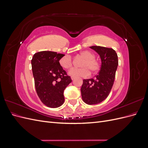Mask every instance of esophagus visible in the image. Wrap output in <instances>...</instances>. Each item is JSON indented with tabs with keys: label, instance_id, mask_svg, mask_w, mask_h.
Here are the masks:
<instances>
[{
	"label": "esophagus",
	"instance_id": "esophagus-1",
	"mask_svg": "<svg viewBox=\"0 0 148 148\" xmlns=\"http://www.w3.org/2000/svg\"><path fill=\"white\" fill-rule=\"evenodd\" d=\"M71 79H72V80H74V79H75V77H71Z\"/></svg>",
	"mask_w": 148,
	"mask_h": 148
}]
</instances>
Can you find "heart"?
Here are the masks:
<instances>
[{"label":"heart","mask_w":148,"mask_h":148,"mask_svg":"<svg viewBox=\"0 0 148 148\" xmlns=\"http://www.w3.org/2000/svg\"><path fill=\"white\" fill-rule=\"evenodd\" d=\"M80 56L84 58L80 66L82 68L73 69L69 71V74L72 77H86L90 75V70L93 73H96L100 69V64L95 59V55L91 52L84 51L80 52ZM60 66L65 69H70L73 66L71 58L69 56L62 57L59 60Z\"/></svg>","instance_id":"1"}]
</instances>
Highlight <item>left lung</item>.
Listing matches in <instances>:
<instances>
[{
	"instance_id": "obj_1",
	"label": "left lung",
	"mask_w": 148,
	"mask_h": 148,
	"mask_svg": "<svg viewBox=\"0 0 148 148\" xmlns=\"http://www.w3.org/2000/svg\"><path fill=\"white\" fill-rule=\"evenodd\" d=\"M90 48L99 55L101 66L96 78L83 79L81 92L83 101L87 104L92 105L99 104L109 96L119 62L117 53L113 49L97 46Z\"/></svg>"
}]
</instances>
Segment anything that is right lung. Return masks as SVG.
Segmentation results:
<instances>
[{
	"label": "right lung",
	"mask_w": 148,
	"mask_h": 148,
	"mask_svg": "<svg viewBox=\"0 0 148 148\" xmlns=\"http://www.w3.org/2000/svg\"><path fill=\"white\" fill-rule=\"evenodd\" d=\"M65 55L52 51L35 53L31 60L36 91L44 105L51 108L64 104V92L71 82L59 64Z\"/></svg>",
	"instance_id": "1"
}]
</instances>
